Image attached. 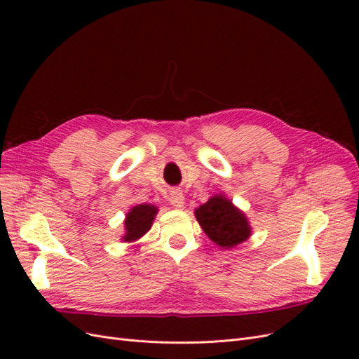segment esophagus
Wrapping results in <instances>:
<instances>
[{"instance_id":"34e87169","label":"esophagus","mask_w":359,"mask_h":359,"mask_svg":"<svg viewBox=\"0 0 359 359\" xmlns=\"http://www.w3.org/2000/svg\"><path fill=\"white\" fill-rule=\"evenodd\" d=\"M184 201H186V198H184V194H182L181 190H172L170 191L169 202H170L172 206H175V208H182Z\"/></svg>"}]
</instances>
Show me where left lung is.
<instances>
[{
    "label": "left lung",
    "instance_id": "1",
    "mask_svg": "<svg viewBox=\"0 0 359 359\" xmlns=\"http://www.w3.org/2000/svg\"><path fill=\"white\" fill-rule=\"evenodd\" d=\"M203 232L220 247L231 248L241 244L250 236L245 215L238 211L231 201L214 196L194 211Z\"/></svg>",
    "mask_w": 359,
    "mask_h": 359
}]
</instances>
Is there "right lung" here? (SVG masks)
<instances>
[{"instance_id":"1","label":"right lung","mask_w":359,"mask_h":359,"mask_svg":"<svg viewBox=\"0 0 359 359\" xmlns=\"http://www.w3.org/2000/svg\"><path fill=\"white\" fill-rule=\"evenodd\" d=\"M157 208L153 205L140 203L127 214L126 224V241H135L149 231L151 224L156 217Z\"/></svg>"}]
</instances>
